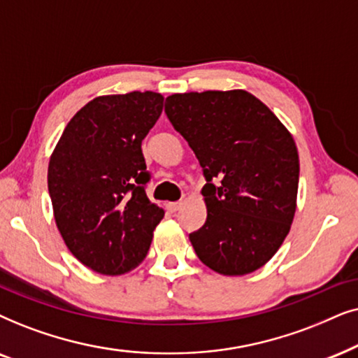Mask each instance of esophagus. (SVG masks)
<instances>
[{
  "label": "esophagus",
  "mask_w": 358,
  "mask_h": 358,
  "mask_svg": "<svg viewBox=\"0 0 358 358\" xmlns=\"http://www.w3.org/2000/svg\"><path fill=\"white\" fill-rule=\"evenodd\" d=\"M182 204L183 203H180V201H176V203H166L165 206H166V209H169L170 213H175V211H178L180 208H182Z\"/></svg>",
  "instance_id": "esophagus-1"
}]
</instances>
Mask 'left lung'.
I'll return each mask as SVG.
<instances>
[{
    "label": "left lung",
    "mask_w": 358,
    "mask_h": 358,
    "mask_svg": "<svg viewBox=\"0 0 358 358\" xmlns=\"http://www.w3.org/2000/svg\"><path fill=\"white\" fill-rule=\"evenodd\" d=\"M165 113L206 178V222L189 234L198 259L226 276L259 270L283 244L296 211L293 136L245 90L171 94Z\"/></svg>",
    "instance_id": "obj_1"
}]
</instances>
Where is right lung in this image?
<instances>
[{"label":"right lung","mask_w":358,"mask_h":358,"mask_svg":"<svg viewBox=\"0 0 358 358\" xmlns=\"http://www.w3.org/2000/svg\"><path fill=\"white\" fill-rule=\"evenodd\" d=\"M164 109L154 92L106 94L85 104L50 155L47 185L65 245L101 275H124L149 252L164 209L147 198L142 141Z\"/></svg>","instance_id":"1"}]
</instances>
